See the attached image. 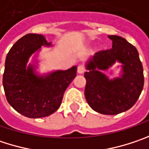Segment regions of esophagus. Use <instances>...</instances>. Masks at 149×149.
Masks as SVG:
<instances>
[{"mask_svg": "<svg viewBox=\"0 0 149 149\" xmlns=\"http://www.w3.org/2000/svg\"><path fill=\"white\" fill-rule=\"evenodd\" d=\"M77 72H78L79 74H83V73L85 72V68H84L82 65H79L78 68H77Z\"/></svg>", "mask_w": 149, "mask_h": 149, "instance_id": "esophagus-1", "label": "esophagus"}]
</instances>
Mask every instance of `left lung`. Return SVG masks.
I'll list each match as a JSON object with an SVG mask.
<instances>
[{
    "instance_id": "8db88e82",
    "label": "left lung",
    "mask_w": 149,
    "mask_h": 149,
    "mask_svg": "<svg viewBox=\"0 0 149 149\" xmlns=\"http://www.w3.org/2000/svg\"><path fill=\"white\" fill-rule=\"evenodd\" d=\"M110 50L101 51L86 64L85 97L90 107L102 114L114 115L130 109L137 101L144 84L143 69L133 45L118 36H109ZM115 61L123 63L120 77L109 80L102 72Z\"/></svg>"
}]
</instances>
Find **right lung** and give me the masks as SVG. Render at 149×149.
<instances>
[{"label": "right lung", "instance_id": "add662e5", "mask_svg": "<svg viewBox=\"0 0 149 149\" xmlns=\"http://www.w3.org/2000/svg\"><path fill=\"white\" fill-rule=\"evenodd\" d=\"M41 46L51 47L42 35L28 34L20 38L6 55L3 87L6 100L19 113L42 118L58 110L64 91L76 76L77 67L39 75L36 65L27 63Z\"/></svg>", "mask_w": 149, "mask_h": 149}]
</instances>
